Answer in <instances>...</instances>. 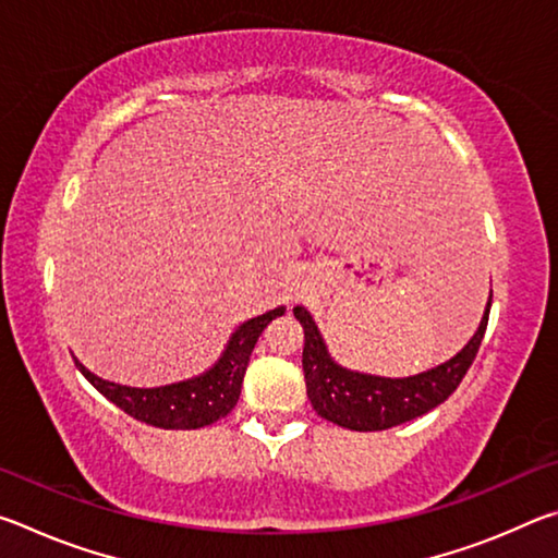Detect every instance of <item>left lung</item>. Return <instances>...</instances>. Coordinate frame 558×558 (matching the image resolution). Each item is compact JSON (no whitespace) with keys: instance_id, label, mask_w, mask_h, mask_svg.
Segmentation results:
<instances>
[{"instance_id":"1","label":"left lung","mask_w":558,"mask_h":558,"mask_svg":"<svg viewBox=\"0 0 558 558\" xmlns=\"http://www.w3.org/2000/svg\"><path fill=\"white\" fill-rule=\"evenodd\" d=\"M489 302H493V292H489ZM489 302L475 337L462 352L436 369L409 376V379H384V376L342 369L327 354V347L307 310L292 307V315L305 329L302 372H305L310 403L317 415L349 430H386L428 413L458 389L462 376L475 362L487 329Z\"/></svg>"}]
</instances>
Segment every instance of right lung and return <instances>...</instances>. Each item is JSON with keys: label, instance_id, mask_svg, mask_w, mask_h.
Listing matches in <instances>:
<instances>
[{"label": "right lung", "instance_id": "obj_1", "mask_svg": "<svg viewBox=\"0 0 558 558\" xmlns=\"http://www.w3.org/2000/svg\"><path fill=\"white\" fill-rule=\"evenodd\" d=\"M282 313H286V307H276L266 315L243 323L233 332L223 356L209 372L182 384L159 386V389H132V386L102 381L100 376L90 374L78 359H73V362L108 401L116 403L118 409L132 415V418L167 430L204 428L223 418V415H229L233 405L239 403L243 374L245 366H248L253 347H256L260 332L270 319L280 317Z\"/></svg>", "mask_w": 558, "mask_h": 558}]
</instances>
